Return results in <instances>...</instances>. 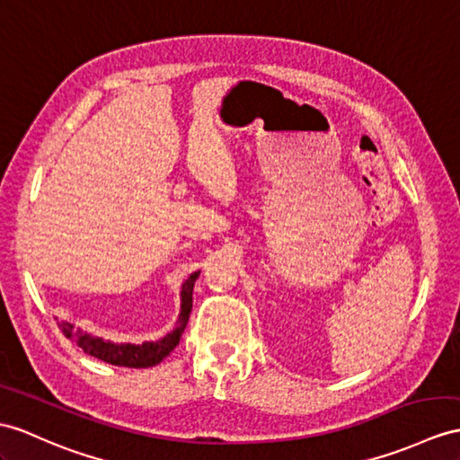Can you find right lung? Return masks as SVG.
Listing matches in <instances>:
<instances>
[{"label": "right lung", "instance_id": "1", "mask_svg": "<svg viewBox=\"0 0 460 460\" xmlns=\"http://www.w3.org/2000/svg\"><path fill=\"white\" fill-rule=\"evenodd\" d=\"M199 277V271L189 275L187 281L181 287V312H179V320L175 328L164 335L158 341H144L142 345H132V343H113L105 341L101 338H93L82 330H75L74 323L70 322H58V328L66 338L72 340L84 353L97 357V359L105 361L109 365L117 367H130V368H146L154 367L160 361H164L167 355H170L179 340H181V333L185 332V326L189 322V314H191L193 308V287Z\"/></svg>", "mask_w": 460, "mask_h": 460}]
</instances>
